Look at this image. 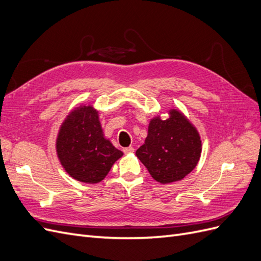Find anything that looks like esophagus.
<instances>
[{
	"label": "esophagus",
	"mask_w": 261,
	"mask_h": 261,
	"mask_svg": "<svg viewBox=\"0 0 261 261\" xmlns=\"http://www.w3.org/2000/svg\"><path fill=\"white\" fill-rule=\"evenodd\" d=\"M123 151H124L125 153H132V152H134V148H133V147L124 148V149H123Z\"/></svg>",
	"instance_id": "esophagus-1"
}]
</instances>
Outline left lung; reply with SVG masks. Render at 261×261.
Masks as SVG:
<instances>
[{
    "mask_svg": "<svg viewBox=\"0 0 261 261\" xmlns=\"http://www.w3.org/2000/svg\"><path fill=\"white\" fill-rule=\"evenodd\" d=\"M162 120L156 115L150 120L145 144L136 155L161 184L183 179L198 164L201 139L198 130L177 109L168 111Z\"/></svg>",
    "mask_w": 261,
    "mask_h": 261,
    "instance_id": "1",
    "label": "left lung"
}]
</instances>
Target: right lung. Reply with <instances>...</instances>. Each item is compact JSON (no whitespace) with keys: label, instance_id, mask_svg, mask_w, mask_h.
Wrapping results in <instances>:
<instances>
[{"label":"right lung","instance_id":"add662e5","mask_svg":"<svg viewBox=\"0 0 261 261\" xmlns=\"http://www.w3.org/2000/svg\"><path fill=\"white\" fill-rule=\"evenodd\" d=\"M55 148L67 174L87 184L101 181L123 155L105 137L99 112L91 105H81L68 113L59 129Z\"/></svg>","mask_w":261,"mask_h":261}]
</instances>
